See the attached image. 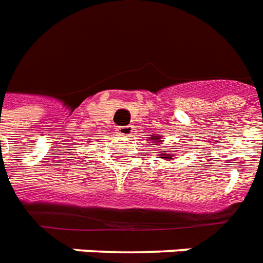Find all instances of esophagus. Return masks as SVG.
<instances>
[{
  "label": "esophagus",
  "instance_id": "esophagus-1",
  "mask_svg": "<svg viewBox=\"0 0 263 263\" xmlns=\"http://www.w3.org/2000/svg\"><path fill=\"white\" fill-rule=\"evenodd\" d=\"M117 132H118V134H119V136H122V137H129V136H132V134H133L134 127L132 125L119 126Z\"/></svg>",
  "mask_w": 263,
  "mask_h": 263
}]
</instances>
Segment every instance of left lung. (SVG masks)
I'll list each match as a JSON object with an SVG mask.
<instances>
[{"label": "left lung", "mask_w": 263, "mask_h": 263, "mask_svg": "<svg viewBox=\"0 0 263 263\" xmlns=\"http://www.w3.org/2000/svg\"><path fill=\"white\" fill-rule=\"evenodd\" d=\"M149 141H151V144L156 145L157 148H159L161 144H164V138L161 137V136H157V134H152V140H149ZM157 156H159V159H164V160L175 159V156H174V155H170V152H168V151H163V149H159Z\"/></svg>", "instance_id": "1"}]
</instances>
